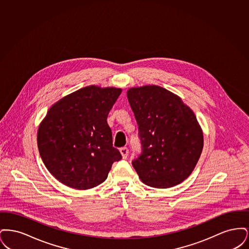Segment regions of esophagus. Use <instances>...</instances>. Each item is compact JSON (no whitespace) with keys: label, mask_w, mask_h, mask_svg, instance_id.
<instances>
[{"label":"esophagus","mask_w":249,"mask_h":249,"mask_svg":"<svg viewBox=\"0 0 249 249\" xmlns=\"http://www.w3.org/2000/svg\"><path fill=\"white\" fill-rule=\"evenodd\" d=\"M119 151H120V153L122 155L123 159H127L128 154H129V149H128V147H126V146L120 147V148H119Z\"/></svg>","instance_id":"esophagus-1"}]
</instances>
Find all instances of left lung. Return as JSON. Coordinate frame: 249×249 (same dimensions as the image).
I'll return each instance as SVG.
<instances>
[{
  "label": "left lung",
  "mask_w": 249,
  "mask_h": 249,
  "mask_svg": "<svg viewBox=\"0 0 249 249\" xmlns=\"http://www.w3.org/2000/svg\"><path fill=\"white\" fill-rule=\"evenodd\" d=\"M127 96L142 144L141 154L131 163L142 183L167 189L183 182L203 147L194 113L178 96L158 86L132 88Z\"/></svg>",
  "instance_id": "obj_1"
}]
</instances>
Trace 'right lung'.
Returning a JSON list of instances; mask_svg holds the SVG:
<instances>
[{"label":"right lung","mask_w":249,"mask_h":249,"mask_svg":"<svg viewBox=\"0 0 249 249\" xmlns=\"http://www.w3.org/2000/svg\"><path fill=\"white\" fill-rule=\"evenodd\" d=\"M121 91L86 87L48 110L38 129V149L49 173L62 184L76 190L97 187L122 159L107 124Z\"/></svg>","instance_id":"1"}]
</instances>
